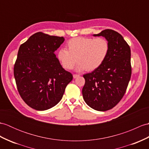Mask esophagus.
Listing matches in <instances>:
<instances>
[{
  "mask_svg": "<svg viewBox=\"0 0 149 149\" xmlns=\"http://www.w3.org/2000/svg\"><path fill=\"white\" fill-rule=\"evenodd\" d=\"M79 74H74V75H73V77H74V79L77 78V77H79Z\"/></svg>",
  "mask_w": 149,
  "mask_h": 149,
  "instance_id": "obj_1",
  "label": "esophagus"
}]
</instances>
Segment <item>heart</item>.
Masks as SVG:
<instances>
[{"instance_id": "heart-1", "label": "heart", "mask_w": 149, "mask_h": 149, "mask_svg": "<svg viewBox=\"0 0 149 149\" xmlns=\"http://www.w3.org/2000/svg\"><path fill=\"white\" fill-rule=\"evenodd\" d=\"M66 47L67 49L58 51L59 61L64 68L71 70L77 61L79 71L96 70L105 61L110 50L109 42L104 37H74L68 41Z\"/></svg>"}]
</instances>
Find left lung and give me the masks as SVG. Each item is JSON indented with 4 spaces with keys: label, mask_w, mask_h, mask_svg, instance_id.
<instances>
[{
    "label": "left lung",
    "mask_w": 149,
    "mask_h": 149,
    "mask_svg": "<svg viewBox=\"0 0 149 149\" xmlns=\"http://www.w3.org/2000/svg\"><path fill=\"white\" fill-rule=\"evenodd\" d=\"M94 36L105 37L110 50L101 66L83 75L82 96L91 108L107 111L113 108L126 91L131 75V49L123 36L113 30H104Z\"/></svg>",
    "instance_id": "8db88e82"
}]
</instances>
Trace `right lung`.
I'll use <instances>...</instances> for the list:
<instances>
[{
  "label": "right lung",
  "mask_w": 149,
  "mask_h": 149,
  "mask_svg": "<svg viewBox=\"0 0 149 149\" xmlns=\"http://www.w3.org/2000/svg\"><path fill=\"white\" fill-rule=\"evenodd\" d=\"M64 40L40 32L19 48L14 76L20 96L31 108L45 110L58 104L73 79L54 54Z\"/></svg>",
  "instance_id": "add662e5"
}]
</instances>
